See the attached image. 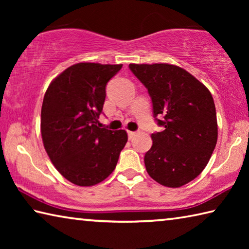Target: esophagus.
Listing matches in <instances>:
<instances>
[{"label":"esophagus","mask_w":249,"mask_h":249,"mask_svg":"<svg viewBox=\"0 0 249 249\" xmlns=\"http://www.w3.org/2000/svg\"><path fill=\"white\" fill-rule=\"evenodd\" d=\"M127 134H128V138H129V140H132V138H134L135 135H136V132H130V130H128Z\"/></svg>","instance_id":"1"}]
</instances>
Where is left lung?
Returning <instances> with one entry per match:
<instances>
[{"label": "left lung", "mask_w": 249, "mask_h": 249, "mask_svg": "<svg viewBox=\"0 0 249 249\" xmlns=\"http://www.w3.org/2000/svg\"><path fill=\"white\" fill-rule=\"evenodd\" d=\"M128 67L148 90L155 120L163 127L162 132L151 134L153 146L144 158L146 170L165 187L187 184L203 171L217 142L212 94L180 67L168 64Z\"/></svg>", "instance_id": "obj_1"}]
</instances>
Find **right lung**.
<instances>
[{"mask_svg": "<svg viewBox=\"0 0 249 249\" xmlns=\"http://www.w3.org/2000/svg\"><path fill=\"white\" fill-rule=\"evenodd\" d=\"M123 65L80 62L53 80L41 107L44 147L56 169L80 187L107 179L127 142L124 129L99 123L107 83Z\"/></svg>", "mask_w": 249, "mask_h": 249, "instance_id": "add662e5", "label": "right lung"}]
</instances>
